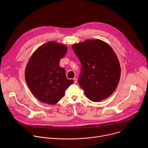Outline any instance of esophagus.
Segmentation results:
<instances>
[{
    "label": "esophagus",
    "instance_id": "obj_1",
    "mask_svg": "<svg viewBox=\"0 0 148 148\" xmlns=\"http://www.w3.org/2000/svg\"><path fill=\"white\" fill-rule=\"evenodd\" d=\"M73 80H74V83H77V78H74Z\"/></svg>",
    "mask_w": 148,
    "mask_h": 148
}]
</instances>
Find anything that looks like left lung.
I'll return each instance as SVG.
<instances>
[{
	"mask_svg": "<svg viewBox=\"0 0 148 148\" xmlns=\"http://www.w3.org/2000/svg\"><path fill=\"white\" fill-rule=\"evenodd\" d=\"M72 48L81 62L78 82L86 97L99 102L110 96L121 75L119 62L112 49L98 39L86 40Z\"/></svg>",
	"mask_w": 148,
	"mask_h": 148,
	"instance_id": "8db88e82",
	"label": "left lung"
}]
</instances>
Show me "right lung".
Returning <instances> with one entry per match:
<instances>
[{
  "label": "right lung",
  "instance_id": "right-lung-1",
  "mask_svg": "<svg viewBox=\"0 0 148 148\" xmlns=\"http://www.w3.org/2000/svg\"><path fill=\"white\" fill-rule=\"evenodd\" d=\"M67 51L65 45L49 41L38 48L30 58L25 70L27 86L40 101L54 105L64 96L74 82L68 79L60 60Z\"/></svg>",
  "mask_w": 148,
  "mask_h": 148
}]
</instances>
